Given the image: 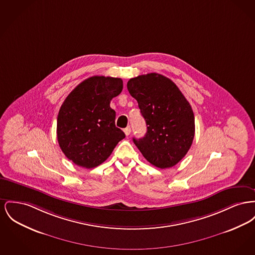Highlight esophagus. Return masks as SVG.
Listing matches in <instances>:
<instances>
[{
    "label": "esophagus",
    "instance_id": "1",
    "mask_svg": "<svg viewBox=\"0 0 255 255\" xmlns=\"http://www.w3.org/2000/svg\"><path fill=\"white\" fill-rule=\"evenodd\" d=\"M124 133H125V135H130V133H131V128H130V126H128V127H126L124 130Z\"/></svg>",
    "mask_w": 255,
    "mask_h": 255
}]
</instances>
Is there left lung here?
<instances>
[{"label":"left lung","instance_id":"obj_1","mask_svg":"<svg viewBox=\"0 0 255 255\" xmlns=\"http://www.w3.org/2000/svg\"><path fill=\"white\" fill-rule=\"evenodd\" d=\"M127 89L137 101L147 131L133 138L151 165L168 168L179 163L195 136V116L178 87L168 78L149 73L132 78Z\"/></svg>","mask_w":255,"mask_h":255}]
</instances>
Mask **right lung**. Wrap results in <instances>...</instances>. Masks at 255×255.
<instances>
[{"label":"right lung","mask_w":255,"mask_h":255,"mask_svg":"<svg viewBox=\"0 0 255 255\" xmlns=\"http://www.w3.org/2000/svg\"><path fill=\"white\" fill-rule=\"evenodd\" d=\"M123 89L120 78L93 76L83 81L60 107L57 136L60 149L75 165H101L125 134L116 127L112 99Z\"/></svg>","instance_id":"right-lung-1"}]
</instances>
